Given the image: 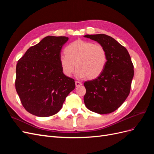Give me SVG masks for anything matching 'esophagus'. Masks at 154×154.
Here are the masks:
<instances>
[{
    "instance_id": "esophagus-1",
    "label": "esophagus",
    "mask_w": 154,
    "mask_h": 154,
    "mask_svg": "<svg viewBox=\"0 0 154 154\" xmlns=\"http://www.w3.org/2000/svg\"><path fill=\"white\" fill-rule=\"evenodd\" d=\"M75 85H76V87H80L82 85V82H79V81H76L75 82Z\"/></svg>"
}]
</instances>
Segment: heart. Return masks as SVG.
Returning <instances> with one entry per match:
<instances>
[{
	"label": "heart",
	"mask_w": 154,
	"mask_h": 154,
	"mask_svg": "<svg viewBox=\"0 0 154 154\" xmlns=\"http://www.w3.org/2000/svg\"><path fill=\"white\" fill-rule=\"evenodd\" d=\"M59 60L62 71L66 76H71L76 67L78 78L88 76L94 79L104 71L108 56L101 44L78 40L66 46L65 54L60 55Z\"/></svg>",
	"instance_id": "heart-1"
}]
</instances>
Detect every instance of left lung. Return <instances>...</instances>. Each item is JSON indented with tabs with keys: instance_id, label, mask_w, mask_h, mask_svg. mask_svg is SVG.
<instances>
[{
	"instance_id": "8db88e82",
	"label": "left lung",
	"mask_w": 154,
	"mask_h": 154,
	"mask_svg": "<svg viewBox=\"0 0 154 154\" xmlns=\"http://www.w3.org/2000/svg\"><path fill=\"white\" fill-rule=\"evenodd\" d=\"M84 36L103 45L108 56L103 73L83 83L86 88L85 105L97 114L111 113L124 103L130 94L134 74L131 58L127 49L110 36L97 34Z\"/></svg>"
}]
</instances>
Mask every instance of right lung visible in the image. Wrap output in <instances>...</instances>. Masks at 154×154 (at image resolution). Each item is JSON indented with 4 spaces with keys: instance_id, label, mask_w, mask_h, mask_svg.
I'll use <instances>...</instances> for the list:
<instances>
[{
    "instance_id": "obj_1",
    "label": "right lung",
    "mask_w": 154,
    "mask_h": 154,
    "mask_svg": "<svg viewBox=\"0 0 154 154\" xmlns=\"http://www.w3.org/2000/svg\"><path fill=\"white\" fill-rule=\"evenodd\" d=\"M68 39L46 36L18 60L15 88L22 105L31 114L49 117L57 114L75 88L74 79L63 73L59 60Z\"/></svg>"
}]
</instances>
